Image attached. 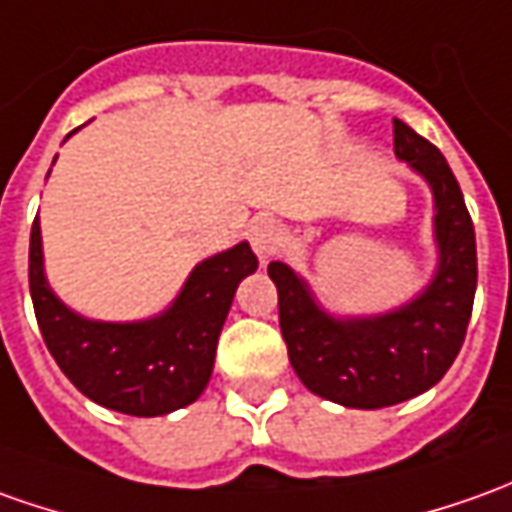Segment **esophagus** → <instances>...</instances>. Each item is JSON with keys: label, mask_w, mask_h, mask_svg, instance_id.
I'll return each instance as SVG.
<instances>
[{"label": "esophagus", "mask_w": 512, "mask_h": 512, "mask_svg": "<svg viewBox=\"0 0 512 512\" xmlns=\"http://www.w3.org/2000/svg\"><path fill=\"white\" fill-rule=\"evenodd\" d=\"M280 241H283V229H280L277 221H271V218H257L255 224L249 227V243H252L255 255L263 263L277 252Z\"/></svg>", "instance_id": "1"}]
</instances>
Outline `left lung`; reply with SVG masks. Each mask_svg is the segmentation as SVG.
Listing matches in <instances>:
<instances>
[{"instance_id": "left-lung-1", "label": "left lung", "mask_w": 512, "mask_h": 512, "mask_svg": "<svg viewBox=\"0 0 512 512\" xmlns=\"http://www.w3.org/2000/svg\"><path fill=\"white\" fill-rule=\"evenodd\" d=\"M395 156L420 173L434 198L437 269L401 308L375 316H333L311 285L283 260H271L280 330L300 381L347 409H381L431 389L465 342L476 294L471 215L446 156L401 120H392Z\"/></svg>"}]
</instances>
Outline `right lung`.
<instances>
[{
	"label": "right lung",
	"instance_id": "obj_1",
	"mask_svg": "<svg viewBox=\"0 0 512 512\" xmlns=\"http://www.w3.org/2000/svg\"><path fill=\"white\" fill-rule=\"evenodd\" d=\"M255 269V252L241 241L201 260L162 314L100 322L72 311L52 291L38 218L30 229V297L47 350L89 401L134 417L170 415L198 401L210 384L238 283Z\"/></svg>",
	"mask_w": 512,
	"mask_h": 512
}]
</instances>
